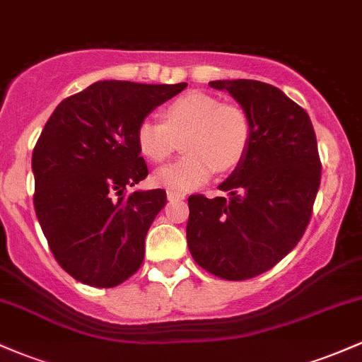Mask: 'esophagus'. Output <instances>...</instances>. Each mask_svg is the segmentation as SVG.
Returning a JSON list of instances; mask_svg holds the SVG:
<instances>
[{"label":"esophagus","mask_w":362,"mask_h":362,"mask_svg":"<svg viewBox=\"0 0 362 362\" xmlns=\"http://www.w3.org/2000/svg\"><path fill=\"white\" fill-rule=\"evenodd\" d=\"M167 199L168 201H182V199H185V194L175 192V190H167Z\"/></svg>","instance_id":"34e87169"}]
</instances>
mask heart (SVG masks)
I'll list each match as a JSON object with an SVG mask.
<instances>
[{"label":"heart","mask_w":362,"mask_h":362,"mask_svg":"<svg viewBox=\"0 0 362 362\" xmlns=\"http://www.w3.org/2000/svg\"><path fill=\"white\" fill-rule=\"evenodd\" d=\"M163 122L146 117L136 129V143L148 160L161 163L182 149L187 155L175 163L158 168L153 184L187 192L206 184L213 173L238 167L252 139V124L243 109L221 103L213 95L189 91L168 103Z\"/></svg>","instance_id":"1"}]
</instances>
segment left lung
I'll list each match as a JSON object with an SVG mask.
<instances>
[{"instance_id": "8db88e82", "label": "left lung", "mask_w": 362, "mask_h": 362, "mask_svg": "<svg viewBox=\"0 0 362 362\" xmlns=\"http://www.w3.org/2000/svg\"><path fill=\"white\" fill-rule=\"evenodd\" d=\"M252 124L243 161L219 185L230 199L189 197L187 243L213 276L243 281L272 269L308 226L322 163L310 115L276 86L255 80H218Z\"/></svg>"}]
</instances>
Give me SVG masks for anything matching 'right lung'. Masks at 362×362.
Masks as SVG:
<instances>
[{"instance_id": "1", "label": "right lung", "mask_w": 362, "mask_h": 362, "mask_svg": "<svg viewBox=\"0 0 362 362\" xmlns=\"http://www.w3.org/2000/svg\"><path fill=\"white\" fill-rule=\"evenodd\" d=\"M185 86L97 81L64 98L44 126L32 155L35 214L54 259L83 284L115 288L143 264L167 192L127 194L148 175L136 129Z\"/></svg>"}]
</instances>
